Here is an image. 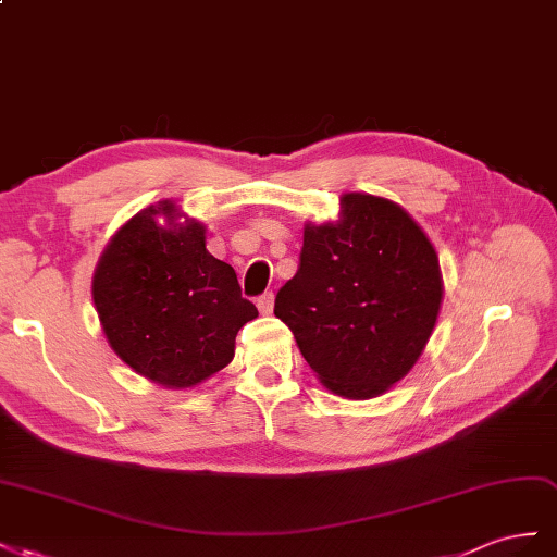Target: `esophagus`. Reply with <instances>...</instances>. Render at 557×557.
<instances>
[{"instance_id":"1","label":"esophagus","mask_w":557,"mask_h":557,"mask_svg":"<svg viewBox=\"0 0 557 557\" xmlns=\"http://www.w3.org/2000/svg\"><path fill=\"white\" fill-rule=\"evenodd\" d=\"M257 308H259V312L261 314H270L273 312V308H275V296L273 294H263V296H259L257 298Z\"/></svg>"}]
</instances>
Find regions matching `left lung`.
Segmentation results:
<instances>
[{
    "label": "left lung",
    "instance_id": "8db88e82",
    "mask_svg": "<svg viewBox=\"0 0 557 557\" xmlns=\"http://www.w3.org/2000/svg\"><path fill=\"white\" fill-rule=\"evenodd\" d=\"M441 304L438 253L418 221L387 198L343 194L336 221L306 224L275 317L331 394L367 401L416 367Z\"/></svg>",
    "mask_w": 557,
    "mask_h": 557
}]
</instances>
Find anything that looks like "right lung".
<instances>
[{
  "label": "right lung",
  "instance_id": "obj_1",
  "mask_svg": "<svg viewBox=\"0 0 557 557\" xmlns=\"http://www.w3.org/2000/svg\"><path fill=\"white\" fill-rule=\"evenodd\" d=\"M202 221L177 202L139 210L111 235L92 273V304L123 363L165 389L226 369L235 336L259 310L235 270L205 247Z\"/></svg>",
  "mask_w": 557,
  "mask_h": 557
}]
</instances>
